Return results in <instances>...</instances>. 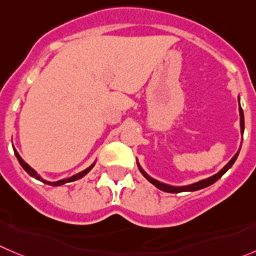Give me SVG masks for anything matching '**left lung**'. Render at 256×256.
Masks as SVG:
<instances>
[{
    "label": "left lung",
    "instance_id": "1",
    "mask_svg": "<svg viewBox=\"0 0 256 256\" xmlns=\"http://www.w3.org/2000/svg\"><path fill=\"white\" fill-rule=\"evenodd\" d=\"M239 104H240V102H239ZM239 112H240V128H242V133H244V126H245V124H244V113H242V106L239 108ZM239 152H240V150L235 153V156H234V157L231 158L230 160H228V164H226V166L224 167L221 171H218V174H214V176H211V177H208V178L201 180V181L194 182V184H188V186H170V184H162V182L157 181V180H154V178H152L150 176H148V174H146L144 171H143L142 167L140 166V163H138V168H140V171L142 172L143 176H144L146 178H147L148 181L150 182V184H154L157 188H160V191L170 192V194H178V192H186V191H191L192 192V191H197V190L205 188V187H208V186H211V184H215V182L218 181V178H221V177H222V174H226V171H228V170L230 168L231 166H232L234 163H235L236 158H238V156H239Z\"/></svg>",
    "mask_w": 256,
    "mask_h": 256
}]
</instances>
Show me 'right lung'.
Returning a JSON list of instances; mask_svg holds the SVG:
<instances>
[{
  "label": "right lung",
  "mask_w": 256,
  "mask_h": 256,
  "mask_svg": "<svg viewBox=\"0 0 256 256\" xmlns=\"http://www.w3.org/2000/svg\"><path fill=\"white\" fill-rule=\"evenodd\" d=\"M14 156H16V157H17V160H18V162H20V164H21V166H22V168L25 170V171L28 172V174H30L31 177H34V178L38 180V181L44 182V184H51V186H62V184H69V182L76 181V180H79V178H82V177H84L85 174H86L88 172L90 171V170L93 168V167H94V164H96V163H93V164H92V166H90V167H88L86 170H84V171H82V172H79V174H74V176L69 177V178L60 180V181H56V182H48V181H46V180L41 178V177L38 176V172H36L35 170H32V168H31V167L28 166V163H26L25 160H24L22 158H21V156L18 154V153H17V150H14Z\"/></svg>",
  "instance_id": "right-lung-1"
}]
</instances>
